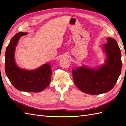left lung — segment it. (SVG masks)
I'll return each instance as SVG.
<instances>
[{"mask_svg": "<svg viewBox=\"0 0 126 126\" xmlns=\"http://www.w3.org/2000/svg\"><path fill=\"white\" fill-rule=\"evenodd\" d=\"M107 43L103 48L107 56L105 63L98 68L86 66L72 69L74 82L81 91L91 95L107 93L112 89L121 74L122 61L121 51L116 41L106 38Z\"/></svg>", "mask_w": 126, "mask_h": 126, "instance_id": "obj_1", "label": "left lung"}]
</instances>
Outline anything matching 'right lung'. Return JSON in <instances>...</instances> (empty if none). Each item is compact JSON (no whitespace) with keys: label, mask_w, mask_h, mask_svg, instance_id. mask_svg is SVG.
<instances>
[{"label":"right lung","mask_w":126,"mask_h":126,"mask_svg":"<svg viewBox=\"0 0 126 126\" xmlns=\"http://www.w3.org/2000/svg\"><path fill=\"white\" fill-rule=\"evenodd\" d=\"M27 33L19 32L11 39L5 52V70L11 83L20 91L39 92L43 91L51 82L52 69L49 63H45L34 70L19 68L15 62L16 46L19 39Z\"/></svg>","instance_id":"add662e5"}]
</instances>
